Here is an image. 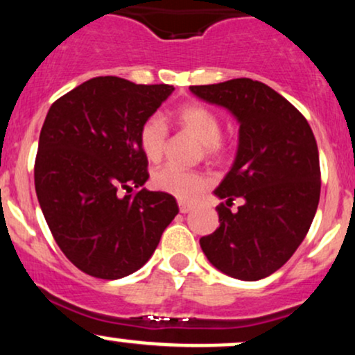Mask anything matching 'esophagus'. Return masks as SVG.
Here are the masks:
<instances>
[{
	"instance_id": "esophagus-1",
	"label": "esophagus",
	"mask_w": 355,
	"mask_h": 355,
	"mask_svg": "<svg viewBox=\"0 0 355 355\" xmlns=\"http://www.w3.org/2000/svg\"><path fill=\"white\" fill-rule=\"evenodd\" d=\"M178 209H180L182 214H189V211L193 210V205H190V203H185V202H178Z\"/></svg>"
}]
</instances>
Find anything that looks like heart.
Returning <instances> with one entry per match:
<instances>
[{"instance_id": "1", "label": "heart", "mask_w": 355, "mask_h": 355, "mask_svg": "<svg viewBox=\"0 0 355 355\" xmlns=\"http://www.w3.org/2000/svg\"><path fill=\"white\" fill-rule=\"evenodd\" d=\"M175 123L183 132L197 138L202 144L203 155L210 160L225 157L227 145L220 137L222 121L214 110L203 103H185L175 112ZM138 144L150 162H160L168 144V130L158 116H150L141 123L138 132ZM155 189L166 191L180 200H195L209 187L210 178L202 172L182 170L177 166H164L155 172L152 178Z\"/></svg>"}]
</instances>
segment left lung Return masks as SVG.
<instances>
[{"label":"left lung","mask_w":355,"mask_h":355,"mask_svg":"<svg viewBox=\"0 0 355 355\" xmlns=\"http://www.w3.org/2000/svg\"><path fill=\"white\" fill-rule=\"evenodd\" d=\"M237 118L239 148L214 193L218 229L200 239L209 262L240 280L279 270L307 235L320 197L319 150L302 113L266 83L235 78L190 87ZM243 198L237 212L230 210Z\"/></svg>","instance_id":"1"}]
</instances>
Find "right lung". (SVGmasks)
Segmentation results:
<instances>
[{
	"label": "right lung",
	"instance_id": "right-lung-1",
	"mask_svg": "<svg viewBox=\"0 0 355 355\" xmlns=\"http://www.w3.org/2000/svg\"><path fill=\"white\" fill-rule=\"evenodd\" d=\"M173 89L96 76L48 110L36 195L53 239L85 274L116 280L137 272L178 214L172 195L144 189L148 160L138 144L141 123Z\"/></svg>",
	"mask_w": 355,
	"mask_h": 355
}]
</instances>
